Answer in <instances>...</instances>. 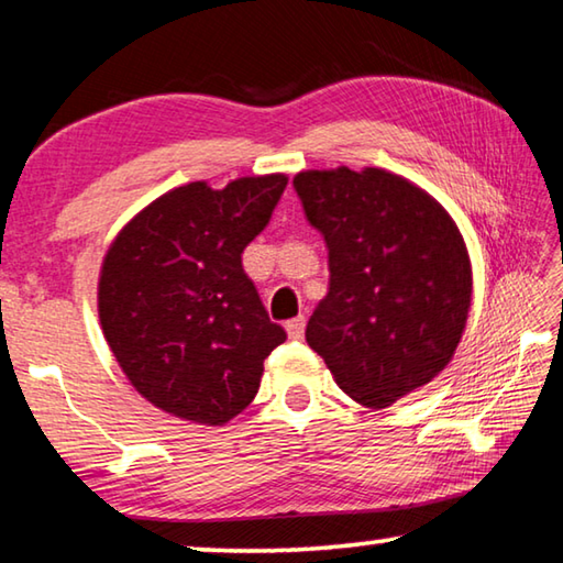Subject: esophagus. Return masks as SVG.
I'll return each instance as SVG.
<instances>
[{"label": "esophagus", "mask_w": 563, "mask_h": 563, "mask_svg": "<svg viewBox=\"0 0 563 563\" xmlns=\"http://www.w3.org/2000/svg\"><path fill=\"white\" fill-rule=\"evenodd\" d=\"M285 332H288L290 340H300L305 335V318L298 316L285 322Z\"/></svg>", "instance_id": "34e87169"}]
</instances>
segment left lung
Masks as SVG:
<instances>
[{
    "mask_svg": "<svg viewBox=\"0 0 563 563\" xmlns=\"http://www.w3.org/2000/svg\"><path fill=\"white\" fill-rule=\"evenodd\" d=\"M305 216L328 245L330 288L305 328L335 383L383 409L450 365L472 305L452 216L385 168L300 170Z\"/></svg>",
    "mask_w": 563,
    "mask_h": 563,
    "instance_id": "obj_1",
    "label": "left lung"
}]
</instances>
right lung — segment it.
<instances>
[{"instance_id":"right-lung-1","label":"right lung","mask_w":563,"mask_h":563,"mask_svg":"<svg viewBox=\"0 0 563 563\" xmlns=\"http://www.w3.org/2000/svg\"><path fill=\"white\" fill-rule=\"evenodd\" d=\"M288 176L206 180L168 190L113 238L99 275V320L123 375L164 412L218 427L261 387L285 342L243 271Z\"/></svg>"}]
</instances>
